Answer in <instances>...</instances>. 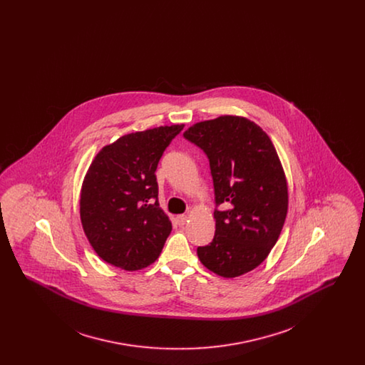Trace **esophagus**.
<instances>
[{"label":"esophagus","instance_id":"obj_1","mask_svg":"<svg viewBox=\"0 0 365 365\" xmlns=\"http://www.w3.org/2000/svg\"><path fill=\"white\" fill-rule=\"evenodd\" d=\"M175 222H176V225H179V226H185L186 222H187V216H186V215H178V216L175 217Z\"/></svg>","mask_w":365,"mask_h":365}]
</instances>
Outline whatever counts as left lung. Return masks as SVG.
<instances>
[{
	"instance_id": "8db88e82",
	"label": "left lung",
	"mask_w": 365,
	"mask_h": 365,
	"mask_svg": "<svg viewBox=\"0 0 365 365\" xmlns=\"http://www.w3.org/2000/svg\"><path fill=\"white\" fill-rule=\"evenodd\" d=\"M183 137L207 153L215 201L223 205L198 259L219 277H241L268 257L286 220L289 191L277 149L260 125L232 115L195 123Z\"/></svg>"
}]
</instances>
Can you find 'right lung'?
<instances>
[{
    "mask_svg": "<svg viewBox=\"0 0 365 365\" xmlns=\"http://www.w3.org/2000/svg\"><path fill=\"white\" fill-rule=\"evenodd\" d=\"M185 124L123 135L91 161L81 190V222L94 252L125 271L157 260L173 225L158 204L157 164Z\"/></svg>",
    "mask_w": 365,
    "mask_h": 365,
    "instance_id": "add662e5",
    "label": "right lung"
}]
</instances>
